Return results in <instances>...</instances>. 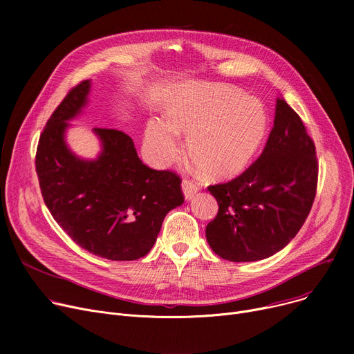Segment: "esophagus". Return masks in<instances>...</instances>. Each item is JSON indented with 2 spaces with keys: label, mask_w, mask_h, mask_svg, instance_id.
I'll return each mask as SVG.
<instances>
[{
  "label": "esophagus",
  "mask_w": 354,
  "mask_h": 354,
  "mask_svg": "<svg viewBox=\"0 0 354 354\" xmlns=\"http://www.w3.org/2000/svg\"><path fill=\"white\" fill-rule=\"evenodd\" d=\"M182 191H183V195H185V199L187 201H191L194 198V195L199 191V187L192 182V180H188V179H183L182 180Z\"/></svg>",
  "instance_id": "obj_1"
}]
</instances>
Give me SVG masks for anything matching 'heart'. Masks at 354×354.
Listing matches in <instances>:
<instances>
[{
	"mask_svg": "<svg viewBox=\"0 0 354 354\" xmlns=\"http://www.w3.org/2000/svg\"><path fill=\"white\" fill-rule=\"evenodd\" d=\"M165 121L146 127V142L158 162L179 152L178 133L188 136V153L211 178L243 172L263 145L268 119L263 103L243 91L218 84H188L165 104Z\"/></svg>",
	"mask_w": 354,
	"mask_h": 354,
	"instance_id": "b5f03b06",
	"label": "heart"
}]
</instances>
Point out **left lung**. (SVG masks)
I'll list each match as a JSON object with an SVG mask.
<instances>
[{"instance_id": "obj_1", "label": "left lung", "mask_w": 354, "mask_h": 354, "mask_svg": "<svg viewBox=\"0 0 354 354\" xmlns=\"http://www.w3.org/2000/svg\"><path fill=\"white\" fill-rule=\"evenodd\" d=\"M317 176L314 142L300 116L278 97L261 156L238 178L208 187L219 205L205 231L212 251L250 263L283 250L310 214Z\"/></svg>"}]
</instances>
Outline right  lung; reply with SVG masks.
<instances>
[{
	"label": "right lung",
	"instance_id": "right-lung-1",
	"mask_svg": "<svg viewBox=\"0 0 354 354\" xmlns=\"http://www.w3.org/2000/svg\"><path fill=\"white\" fill-rule=\"evenodd\" d=\"M90 80L73 87L39 140L35 171L55 222L79 247L111 261H133L152 250L162 222L182 205L180 179L155 171L122 130L95 127L102 152L82 159L66 143L68 120L87 104Z\"/></svg>",
	"mask_w": 354,
	"mask_h": 354
}]
</instances>
